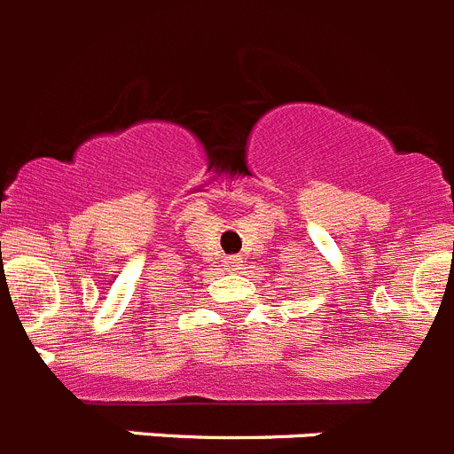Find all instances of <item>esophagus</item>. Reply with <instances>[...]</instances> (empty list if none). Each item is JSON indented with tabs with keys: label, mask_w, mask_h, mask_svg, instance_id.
Returning <instances> with one entry per match:
<instances>
[{
	"label": "esophagus",
	"mask_w": 454,
	"mask_h": 454,
	"mask_svg": "<svg viewBox=\"0 0 454 454\" xmlns=\"http://www.w3.org/2000/svg\"><path fill=\"white\" fill-rule=\"evenodd\" d=\"M223 267H226L228 271H238L239 267H242V258H239V255H226V258H223Z\"/></svg>",
	"instance_id": "esophagus-1"
}]
</instances>
